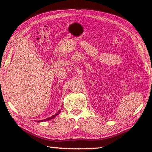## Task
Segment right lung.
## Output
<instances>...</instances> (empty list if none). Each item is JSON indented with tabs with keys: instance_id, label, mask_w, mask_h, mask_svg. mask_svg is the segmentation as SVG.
<instances>
[{
	"instance_id": "add662e5",
	"label": "right lung",
	"mask_w": 152,
	"mask_h": 152,
	"mask_svg": "<svg viewBox=\"0 0 152 152\" xmlns=\"http://www.w3.org/2000/svg\"><path fill=\"white\" fill-rule=\"evenodd\" d=\"M60 111H61V110H59V111H58L57 113H56V114H55L54 115H53V116H51V117H50L48 118V119H44L43 121H48V120H50V119H53V118H54V117H56V116H57V115L59 114V113H60ZM43 120H39V121H37V122H43Z\"/></svg>"
}]
</instances>
